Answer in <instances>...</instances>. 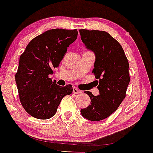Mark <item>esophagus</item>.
<instances>
[{
    "label": "esophagus",
    "instance_id": "1",
    "mask_svg": "<svg viewBox=\"0 0 153 153\" xmlns=\"http://www.w3.org/2000/svg\"><path fill=\"white\" fill-rule=\"evenodd\" d=\"M73 93L74 94H80V93H81V91L78 89V88H75V87H73Z\"/></svg>",
    "mask_w": 153,
    "mask_h": 153
}]
</instances>
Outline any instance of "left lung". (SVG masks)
<instances>
[{
  "label": "left lung",
  "mask_w": 153,
  "mask_h": 153,
  "mask_svg": "<svg viewBox=\"0 0 153 153\" xmlns=\"http://www.w3.org/2000/svg\"><path fill=\"white\" fill-rule=\"evenodd\" d=\"M80 38L87 49L95 54L92 73L99 79L100 94L85 91L91 105L80 110L83 117L92 121L107 118L118 108L125 99L130 82L129 64L120 43L105 31L79 30Z\"/></svg>",
  "instance_id": "8db88e82"
}]
</instances>
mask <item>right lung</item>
I'll list each match as a JSON object with an SVG mask.
<instances>
[{"label":"right lung","mask_w":153,"mask_h":153,"mask_svg":"<svg viewBox=\"0 0 153 153\" xmlns=\"http://www.w3.org/2000/svg\"><path fill=\"white\" fill-rule=\"evenodd\" d=\"M77 37L76 29L47 30L33 38L20 56L15 81L22 105L31 116L41 120L53 117L63 97L73 92L71 85L60 86L48 75Z\"/></svg>","instance_id":"1"}]
</instances>
